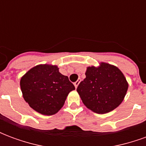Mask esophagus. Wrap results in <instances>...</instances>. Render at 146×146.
Returning a JSON list of instances; mask_svg holds the SVG:
<instances>
[{
  "instance_id": "obj_1",
  "label": "esophagus",
  "mask_w": 146,
  "mask_h": 146,
  "mask_svg": "<svg viewBox=\"0 0 146 146\" xmlns=\"http://www.w3.org/2000/svg\"><path fill=\"white\" fill-rule=\"evenodd\" d=\"M79 84H80V80H78L77 81H76V82L74 83V86H75V88H77L78 87V85H79Z\"/></svg>"
}]
</instances>
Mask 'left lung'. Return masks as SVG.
<instances>
[{"mask_svg":"<svg viewBox=\"0 0 146 146\" xmlns=\"http://www.w3.org/2000/svg\"><path fill=\"white\" fill-rule=\"evenodd\" d=\"M85 75L86 78L80 83L76 91L88 109L104 114L121 104L128 83L117 67L101 62L98 67H88Z\"/></svg>","mask_w":146,"mask_h":146,"instance_id":"8db88e82","label":"left lung"}]
</instances>
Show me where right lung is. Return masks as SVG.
<instances>
[{
	"mask_svg": "<svg viewBox=\"0 0 146 146\" xmlns=\"http://www.w3.org/2000/svg\"><path fill=\"white\" fill-rule=\"evenodd\" d=\"M25 101L37 113L51 116L63 106L66 97L75 87L57 66L43 64L30 69L20 80Z\"/></svg>",
	"mask_w": 146,
	"mask_h": 146,
	"instance_id": "add662e5",
	"label": "right lung"
}]
</instances>
